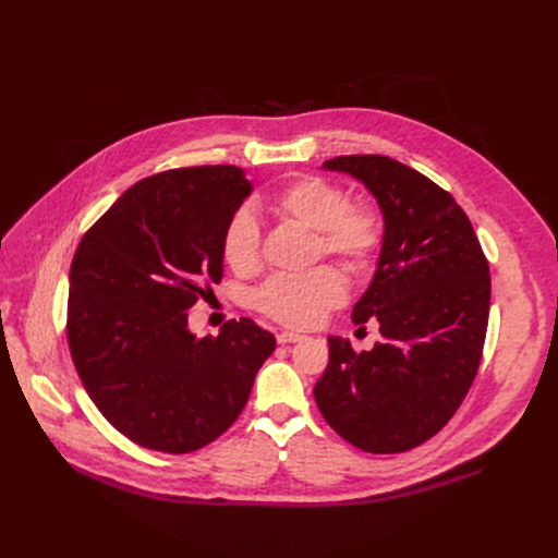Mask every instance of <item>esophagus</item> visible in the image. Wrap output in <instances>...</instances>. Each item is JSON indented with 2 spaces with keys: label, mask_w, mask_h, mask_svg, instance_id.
Listing matches in <instances>:
<instances>
[{
  "label": "esophagus",
  "mask_w": 558,
  "mask_h": 558,
  "mask_svg": "<svg viewBox=\"0 0 558 558\" xmlns=\"http://www.w3.org/2000/svg\"><path fill=\"white\" fill-rule=\"evenodd\" d=\"M276 339H278V343H296V341H303L305 337H303V335H299V332L282 330V332H278V335H276Z\"/></svg>",
  "instance_id": "1"
}]
</instances>
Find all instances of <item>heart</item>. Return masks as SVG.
Returning <instances> with one entry per match:
<instances>
[{
	"label": "heart",
	"instance_id": "b5f03b06",
	"mask_svg": "<svg viewBox=\"0 0 558 558\" xmlns=\"http://www.w3.org/2000/svg\"><path fill=\"white\" fill-rule=\"evenodd\" d=\"M267 208L280 221L314 232V257H337L348 271L364 276L375 269L387 240V221L373 201H350L348 190L324 175H299L271 194ZM228 267L248 276L259 269V223L246 208L238 210L221 240ZM348 287L339 269L316 267L299 276H274L253 296V305L291 328L316 326L330 310L343 305Z\"/></svg>",
	"mask_w": 558,
	"mask_h": 558
}]
</instances>
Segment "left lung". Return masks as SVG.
Wrapping results in <instances>:
<instances>
[{"label": "left lung", "instance_id": "left-lung-1", "mask_svg": "<svg viewBox=\"0 0 558 558\" xmlns=\"http://www.w3.org/2000/svg\"><path fill=\"white\" fill-rule=\"evenodd\" d=\"M324 167L373 192L387 240L353 312L357 326L377 320L383 343L357 355L330 337L314 400L355 448L407 452L448 425L475 383L488 328V262L459 203L421 171L387 156H339Z\"/></svg>", "mask_w": 558, "mask_h": 558}]
</instances>
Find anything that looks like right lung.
<instances>
[{
    "mask_svg": "<svg viewBox=\"0 0 558 558\" xmlns=\"http://www.w3.org/2000/svg\"><path fill=\"white\" fill-rule=\"evenodd\" d=\"M251 190L232 165L160 171L78 242L70 355L104 418L142 448L187 454L213 444L274 353V335L251 318L228 320L217 337L187 330V312L223 278V230Z\"/></svg>",
    "mask_w": 558,
    "mask_h": 558,
    "instance_id": "1",
    "label": "right lung"
}]
</instances>
